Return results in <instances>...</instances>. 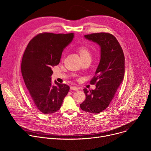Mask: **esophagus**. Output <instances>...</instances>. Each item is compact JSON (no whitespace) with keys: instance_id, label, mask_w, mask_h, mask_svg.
<instances>
[{"instance_id":"34e87169","label":"esophagus","mask_w":151,"mask_h":151,"mask_svg":"<svg viewBox=\"0 0 151 151\" xmlns=\"http://www.w3.org/2000/svg\"><path fill=\"white\" fill-rule=\"evenodd\" d=\"M70 90H75V91H78L79 90V88L76 87H75V86H71L70 87Z\"/></svg>"}]
</instances>
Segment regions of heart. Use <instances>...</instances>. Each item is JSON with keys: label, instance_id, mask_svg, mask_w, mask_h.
Wrapping results in <instances>:
<instances>
[{"label": "heart", "instance_id": "heart-1", "mask_svg": "<svg viewBox=\"0 0 151 151\" xmlns=\"http://www.w3.org/2000/svg\"><path fill=\"white\" fill-rule=\"evenodd\" d=\"M78 52L82 59L87 57H91V53L88 49L86 47H80L78 50Z\"/></svg>", "mask_w": 151, "mask_h": 151}]
</instances>
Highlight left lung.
<instances>
[{
    "mask_svg": "<svg viewBox=\"0 0 151 151\" xmlns=\"http://www.w3.org/2000/svg\"><path fill=\"white\" fill-rule=\"evenodd\" d=\"M84 37L99 45L100 60L96 76L90 82L96 84V88L90 91L83 89L86 99L80 107L85 112L99 114L108 107L122 82L125 57L119 43L110 33H93Z\"/></svg>",
    "mask_w": 151,
    "mask_h": 151,
    "instance_id": "1",
    "label": "left lung"
}]
</instances>
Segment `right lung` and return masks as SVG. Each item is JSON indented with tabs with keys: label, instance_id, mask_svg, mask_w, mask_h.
Returning <instances> with one entry per match:
<instances>
[{
	"label": "right lung",
	"instance_id": "add662e5",
	"mask_svg": "<svg viewBox=\"0 0 151 151\" xmlns=\"http://www.w3.org/2000/svg\"><path fill=\"white\" fill-rule=\"evenodd\" d=\"M74 33H40L34 37L23 54L21 73L29 96L36 108L44 114L56 112L70 87L56 81L52 83V68L60 63L61 54Z\"/></svg>",
	"mask_w": 151,
	"mask_h": 151
}]
</instances>
